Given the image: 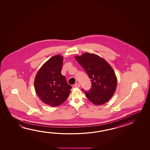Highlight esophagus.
<instances>
[{
	"label": "esophagus",
	"mask_w": 150,
	"mask_h": 150,
	"mask_svg": "<svg viewBox=\"0 0 150 150\" xmlns=\"http://www.w3.org/2000/svg\"><path fill=\"white\" fill-rule=\"evenodd\" d=\"M73 86L74 87H80V84H79V83H76V84H74Z\"/></svg>",
	"instance_id": "34e87169"
}]
</instances>
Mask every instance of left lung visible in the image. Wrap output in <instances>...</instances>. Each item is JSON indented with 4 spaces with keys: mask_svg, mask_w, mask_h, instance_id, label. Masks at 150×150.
Listing matches in <instances>:
<instances>
[{
    "mask_svg": "<svg viewBox=\"0 0 150 150\" xmlns=\"http://www.w3.org/2000/svg\"><path fill=\"white\" fill-rule=\"evenodd\" d=\"M91 79L92 87L85 91L87 98L95 105H102L113 96L117 86V78L110 65L94 54L85 53L75 57Z\"/></svg>",
    "mask_w": 150,
    "mask_h": 150,
    "instance_id": "left-lung-1",
    "label": "left lung"
}]
</instances>
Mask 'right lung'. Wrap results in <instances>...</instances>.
Masks as SVG:
<instances>
[{
  "label": "right lung",
  "instance_id": "right-lung-1",
  "mask_svg": "<svg viewBox=\"0 0 150 150\" xmlns=\"http://www.w3.org/2000/svg\"><path fill=\"white\" fill-rule=\"evenodd\" d=\"M63 57L54 56L40 69L35 77V92L46 104L56 107L63 103L69 96L71 86L61 74Z\"/></svg>",
  "mask_w": 150,
  "mask_h": 150
}]
</instances>
